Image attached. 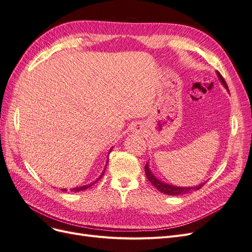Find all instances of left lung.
I'll list each match as a JSON object with an SVG mask.
<instances>
[{"label":"left lung","instance_id":"8db88e82","mask_svg":"<svg viewBox=\"0 0 252 252\" xmlns=\"http://www.w3.org/2000/svg\"><path fill=\"white\" fill-rule=\"evenodd\" d=\"M217 74H218L220 82L222 83L223 86L228 90V86H227L224 78L220 75V73L219 71H217ZM145 173H146V177H147L148 181L158 190V191H161V192H163L165 194H168V195H181V194H184V193L191 191V190H199L202 186H204V184L206 183V182L202 183V184L197 185V186H193V187H179V186H173L170 184H167V183H164L162 181H159L158 179H157L156 175L151 172V170L149 168V163L145 165Z\"/></svg>","mask_w":252,"mask_h":252}]
</instances>
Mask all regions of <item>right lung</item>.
<instances>
[{
  "label": "right lung",
  "mask_w": 252,
  "mask_h": 252,
  "mask_svg": "<svg viewBox=\"0 0 252 252\" xmlns=\"http://www.w3.org/2000/svg\"><path fill=\"white\" fill-rule=\"evenodd\" d=\"M112 149V148H111ZM111 149H110V151H111ZM109 151V152H110ZM107 164H108V161L107 162H106V165H105V168H104V171H105V169H106V166H107ZM104 171L102 172V174L100 175V177H98L94 182H93V183H90V184H88V185H84V186H81V187H74V188H72L71 190H72V191H74V192H79V191H83V190H86L87 188H89V187H91V186H93L94 184V183H96L98 180H100L102 177H103V174H104ZM61 190H62V191H67V189H61Z\"/></svg>",
  "instance_id": "1"
}]
</instances>
